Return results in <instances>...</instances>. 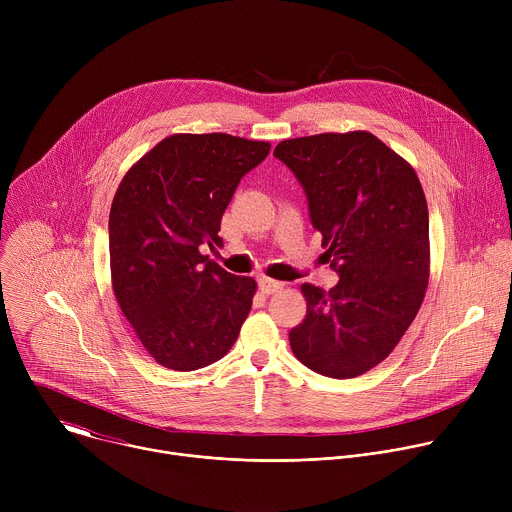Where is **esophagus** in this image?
I'll use <instances>...</instances> for the list:
<instances>
[{"instance_id":"34e87169","label":"esophagus","mask_w":512,"mask_h":512,"mask_svg":"<svg viewBox=\"0 0 512 512\" xmlns=\"http://www.w3.org/2000/svg\"><path fill=\"white\" fill-rule=\"evenodd\" d=\"M259 289L263 291V294H275V291L283 289V283L281 281H275V279H269V277H261L259 279Z\"/></svg>"}]
</instances>
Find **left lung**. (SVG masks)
<instances>
[{"instance_id": "left-lung-1", "label": "left lung", "mask_w": 512, "mask_h": 512, "mask_svg": "<svg viewBox=\"0 0 512 512\" xmlns=\"http://www.w3.org/2000/svg\"><path fill=\"white\" fill-rule=\"evenodd\" d=\"M304 186L338 283L302 285L289 346L318 375L352 379L383 362L429 281V212L415 170L369 131L285 139L273 152Z\"/></svg>"}]
</instances>
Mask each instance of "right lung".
Returning <instances> with one entry per match:
<instances>
[{
  "instance_id": "right-lung-1",
  "label": "right lung",
  "mask_w": 512,
  "mask_h": 512,
  "mask_svg": "<svg viewBox=\"0 0 512 512\" xmlns=\"http://www.w3.org/2000/svg\"><path fill=\"white\" fill-rule=\"evenodd\" d=\"M271 145L229 133H176L123 176L109 214L117 304L152 358L196 371L223 358L249 316L257 283L200 253L221 245V218Z\"/></svg>"
}]
</instances>
